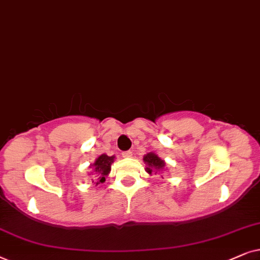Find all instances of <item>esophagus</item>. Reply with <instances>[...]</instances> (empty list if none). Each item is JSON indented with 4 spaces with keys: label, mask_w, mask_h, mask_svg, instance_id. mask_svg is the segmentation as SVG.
Wrapping results in <instances>:
<instances>
[{
    "label": "esophagus",
    "mask_w": 260,
    "mask_h": 260,
    "mask_svg": "<svg viewBox=\"0 0 260 260\" xmlns=\"http://www.w3.org/2000/svg\"><path fill=\"white\" fill-rule=\"evenodd\" d=\"M133 155V152L132 151H124V152H122V157H124V158H129V157H132Z\"/></svg>",
    "instance_id": "1"
}]
</instances>
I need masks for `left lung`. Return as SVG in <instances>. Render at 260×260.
<instances>
[{"instance_id": "left-lung-1", "label": "left lung", "mask_w": 260, "mask_h": 260, "mask_svg": "<svg viewBox=\"0 0 260 260\" xmlns=\"http://www.w3.org/2000/svg\"><path fill=\"white\" fill-rule=\"evenodd\" d=\"M144 161L146 162V165H147L146 171L150 175L153 171H155V174H157V171H160L161 169H164V166H165L164 160H161V159L154 153H147L144 157Z\"/></svg>"}]
</instances>
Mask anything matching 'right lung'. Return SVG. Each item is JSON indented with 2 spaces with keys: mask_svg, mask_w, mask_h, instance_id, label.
<instances>
[{
  "mask_svg": "<svg viewBox=\"0 0 260 260\" xmlns=\"http://www.w3.org/2000/svg\"><path fill=\"white\" fill-rule=\"evenodd\" d=\"M114 161V155L109 157L107 154H102L96 159L94 162V171L96 174V181L92 179V183H96V185L100 184V183H103L106 181V176H108L110 172V166H112Z\"/></svg>",
  "mask_w": 260,
  "mask_h": 260,
  "instance_id": "obj_1",
  "label": "right lung"
}]
</instances>
